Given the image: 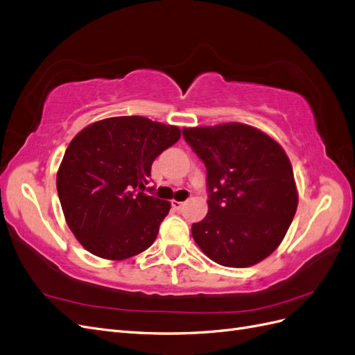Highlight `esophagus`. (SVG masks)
<instances>
[{
  "instance_id": "obj_1",
  "label": "esophagus",
  "mask_w": 355,
  "mask_h": 355,
  "mask_svg": "<svg viewBox=\"0 0 355 355\" xmlns=\"http://www.w3.org/2000/svg\"><path fill=\"white\" fill-rule=\"evenodd\" d=\"M171 206H173V209H176V210H182L185 206V202L184 201H171Z\"/></svg>"
}]
</instances>
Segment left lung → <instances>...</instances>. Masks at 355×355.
Wrapping results in <instances>:
<instances>
[{
    "instance_id": "obj_1",
    "label": "left lung",
    "mask_w": 355,
    "mask_h": 355,
    "mask_svg": "<svg viewBox=\"0 0 355 355\" xmlns=\"http://www.w3.org/2000/svg\"><path fill=\"white\" fill-rule=\"evenodd\" d=\"M182 133L207 170L209 211L192 223V237L219 265L261 262L280 245L297 207L293 168L283 148L241 123Z\"/></svg>"
}]
</instances>
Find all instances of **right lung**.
<instances>
[{
  "label": "right lung",
  "mask_w": 355,
  "mask_h": 355,
  "mask_svg": "<svg viewBox=\"0 0 355 355\" xmlns=\"http://www.w3.org/2000/svg\"><path fill=\"white\" fill-rule=\"evenodd\" d=\"M179 137L176 125L133 115L93 123L72 139L56 187L68 227L85 250L123 261L154 243L170 202L146 185L154 159Z\"/></svg>",
  "instance_id": "obj_1"
}]
</instances>
